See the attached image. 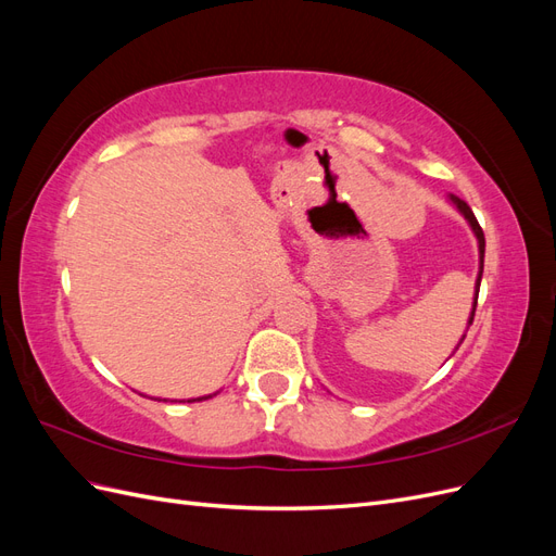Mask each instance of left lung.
I'll return each instance as SVG.
<instances>
[{"mask_svg":"<svg viewBox=\"0 0 556 556\" xmlns=\"http://www.w3.org/2000/svg\"><path fill=\"white\" fill-rule=\"evenodd\" d=\"M447 201L450 204L459 211V215L464 217V220L468 223V227H470V231H473V237H476V241H478V278H476V294H473V308H470V315H468V323H466V331H468V327L473 325V315H476V306H478V292H480V280H482V268H484V233H482V229H480V225H478V220H476V215H473V211L468 208V204L466 201H462L459 197H454V194H447ZM466 331L462 333V339H459V343L454 345V350H452V355L454 352L459 350V345L464 343V339H466Z\"/></svg>","mask_w":556,"mask_h":556,"instance_id":"8db88e82","label":"left lung"}]
</instances>
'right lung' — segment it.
<instances>
[{"label": "right lung", "instance_id": "add662e5", "mask_svg": "<svg viewBox=\"0 0 556 556\" xmlns=\"http://www.w3.org/2000/svg\"><path fill=\"white\" fill-rule=\"evenodd\" d=\"M217 392H213V394H206V396H197V399H188V403H192V401H206V399H213ZM150 399H153V396H150ZM155 401H166V399H155ZM180 403H185V399L180 401Z\"/></svg>", "mask_w": 556, "mask_h": 556}]
</instances>
